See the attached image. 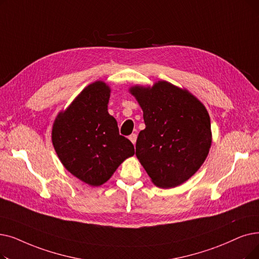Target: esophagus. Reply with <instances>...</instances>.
I'll return each mask as SVG.
<instances>
[{
    "label": "esophagus",
    "instance_id": "obj_1",
    "mask_svg": "<svg viewBox=\"0 0 259 259\" xmlns=\"http://www.w3.org/2000/svg\"><path fill=\"white\" fill-rule=\"evenodd\" d=\"M137 139H138V136H137L136 133H132L131 136L129 137V140H130L134 145H136V143H137Z\"/></svg>",
    "mask_w": 259,
    "mask_h": 259
}]
</instances>
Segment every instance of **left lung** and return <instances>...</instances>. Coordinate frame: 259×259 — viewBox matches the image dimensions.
I'll use <instances>...</instances> for the list:
<instances>
[{
	"mask_svg": "<svg viewBox=\"0 0 259 259\" xmlns=\"http://www.w3.org/2000/svg\"><path fill=\"white\" fill-rule=\"evenodd\" d=\"M144 112L146 128L137 140V156L162 188L184 183L205 161L211 144L205 107L186 90L167 81L130 89Z\"/></svg>",
	"mask_w": 259,
	"mask_h": 259,
	"instance_id": "8db88e82",
	"label": "left lung"
}]
</instances>
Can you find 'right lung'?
I'll return each mask as SVG.
<instances>
[{
	"instance_id": "add662e5",
	"label": "right lung",
	"mask_w": 259,
	"mask_h": 259,
	"mask_svg": "<svg viewBox=\"0 0 259 259\" xmlns=\"http://www.w3.org/2000/svg\"><path fill=\"white\" fill-rule=\"evenodd\" d=\"M110 89L103 81L88 85L56 118L52 141L63 166L91 186L107 182L120 163L134 154L108 113Z\"/></svg>"
}]
</instances>
